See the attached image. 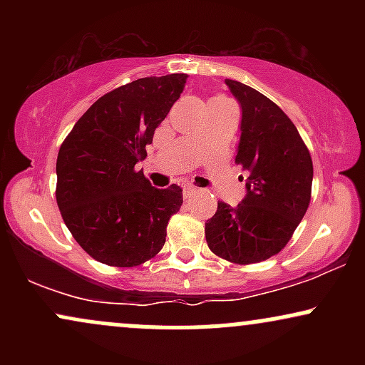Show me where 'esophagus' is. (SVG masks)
Returning a JSON list of instances; mask_svg holds the SVG:
<instances>
[{"instance_id":"34e87169","label":"esophagus","mask_w":365,"mask_h":365,"mask_svg":"<svg viewBox=\"0 0 365 365\" xmlns=\"http://www.w3.org/2000/svg\"><path fill=\"white\" fill-rule=\"evenodd\" d=\"M195 192H197V188L194 185H187V183L183 185V195H185V199H190Z\"/></svg>"}]
</instances>
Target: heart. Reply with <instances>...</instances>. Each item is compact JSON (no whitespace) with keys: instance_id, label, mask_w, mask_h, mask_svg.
I'll use <instances>...</instances> for the list:
<instances>
[{"instance_id":"1","label":"heart","mask_w":365,"mask_h":365,"mask_svg":"<svg viewBox=\"0 0 365 365\" xmlns=\"http://www.w3.org/2000/svg\"><path fill=\"white\" fill-rule=\"evenodd\" d=\"M225 101H230V99L225 98V96H215V98L211 99V103H209V104H217V103H225Z\"/></svg>"}]
</instances>
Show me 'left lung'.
<instances>
[{"instance_id":"left-lung-1","label":"left lung","mask_w":365,"mask_h":365,"mask_svg":"<svg viewBox=\"0 0 365 365\" xmlns=\"http://www.w3.org/2000/svg\"><path fill=\"white\" fill-rule=\"evenodd\" d=\"M242 108L237 165L249 171L237 207L217 202L206 223L209 249L233 264L261 262L290 242L307 211L312 159L293 121L269 98L226 78Z\"/></svg>"}]
</instances>
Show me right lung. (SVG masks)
<instances>
[{"label": "right lung", "instance_id": "1", "mask_svg": "<svg viewBox=\"0 0 365 365\" xmlns=\"http://www.w3.org/2000/svg\"><path fill=\"white\" fill-rule=\"evenodd\" d=\"M185 73L145 77L101 96L73 125L56 159V202L66 228L96 261L132 267L166 242L182 188H154L135 165L182 94Z\"/></svg>", "mask_w": 365, "mask_h": 365}]
</instances>
